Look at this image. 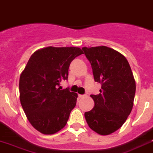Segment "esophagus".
Wrapping results in <instances>:
<instances>
[{
	"label": "esophagus",
	"mask_w": 153,
	"mask_h": 153,
	"mask_svg": "<svg viewBox=\"0 0 153 153\" xmlns=\"http://www.w3.org/2000/svg\"><path fill=\"white\" fill-rule=\"evenodd\" d=\"M79 97L80 98H82V97H86V95H81L80 94V95H79Z\"/></svg>",
	"instance_id": "34e87169"
}]
</instances>
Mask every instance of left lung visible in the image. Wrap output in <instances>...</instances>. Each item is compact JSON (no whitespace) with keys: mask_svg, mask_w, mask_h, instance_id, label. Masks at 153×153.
<instances>
[{"mask_svg":"<svg viewBox=\"0 0 153 153\" xmlns=\"http://www.w3.org/2000/svg\"><path fill=\"white\" fill-rule=\"evenodd\" d=\"M91 64L95 82L101 83L97 95H91L94 108L85 112L89 128L100 135L111 134L121 127L131 112L136 83L127 59L107 46L83 47Z\"/></svg>","mask_w":153,"mask_h":153,"instance_id":"8db88e82","label":"left lung"}]
</instances>
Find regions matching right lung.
Here are the masks:
<instances>
[{"instance_id":"obj_1","label":"right lung","mask_w":153,"mask_h":153,"mask_svg":"<svg viewBox=\"0 0 153 153\" xmlns=\"http://www.w3.org/2000/svg\"><path fill=\"white\" fill-rule=\"evenodd\" d=\"M83 54L78 47L48 46L35 51L19 78V99L27 120L44 134L64 128L76 105L78 94L62 89L71 62Z\"/></svg>"}]
</instances>
